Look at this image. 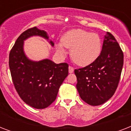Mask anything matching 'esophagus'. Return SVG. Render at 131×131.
<instances>
[{"mask_svg": "<svg viewBox=\"0 0 131 131\" xmlns=\"http://www.w3.org/2000/svg\"><path fill=\"white\" fill-rule=\"evenodd\" d=\"M74 72V69L72 67H71V66H69V73H73Z\"/></svg>", "mask_w": 131, "mask_h": 131, "instance_id": "esophagus-1", "label": "esophagus"}]
</instances>
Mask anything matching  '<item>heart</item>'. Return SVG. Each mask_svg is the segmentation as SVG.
I'll return each mask as SVG.
<instances>
[{
    "mask_svg": "<svg viewBox=\"0 0 131 131\" xmlns=\"http://www.w3.org/2000/svg\"><path fill=\"white\" fill-rule=\"evenodd\" d=\"M101 39L96 33L84 30H72L62 38V43L56 45L60 55L65 54V49H71L72 60L80 66H87L95 61L101 51Z\"/></svg>",
    "mask_w": 131,
    "mask_h": 131,
    "instance_id": "obj_1",
    "label": "heart"
}]
</instances>
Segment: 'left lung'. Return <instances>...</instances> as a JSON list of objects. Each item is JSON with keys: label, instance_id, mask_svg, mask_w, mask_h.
<instances>
[{"label": "left lung", "instance_id": "left-lung-1", "mask_svg": "<svg viewBox=\"0 0 131 131\" xmlns=\"http://www.w3.org/2000/svg\"><path fill=\"white\" fill-rule=\"evenodd\" d=\"M124 55L115 37L107 32L101 52L95 61L75 70L80 97L86 103L97 106L105 103L115 93L120 81Z\"/></svg>", "mask_w": 131, "mask_h": 131}]
</instances>
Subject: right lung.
Returning a JSON list of instances; mask_svg holds the SVG:
<instances>
[{"mask_svg":"<svg viewBox=\"0 0 131 131\" xmlns=\"http://www.w3.org/2000/svg\"><path fill=\"white\" fill-rule=\"evenodd\" d=\"M33 36L41 37L54 45L45 30L37 27L28 29L17 38L10 51L9 69L15 90L23 101L35 109H45L56 99L69 73V65L56 64L49 59L30 60L24 50V41Z\"/></svg>","mask_w":131,"mask_h":131,"instance_id":"right-lung-1","label":"right lung"}]
</instances>
